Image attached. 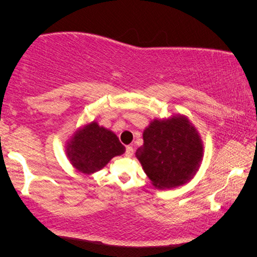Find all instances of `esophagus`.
Wrapping results in <instances>:
<instances>
[{
  "mask_svg": "<svg viewBox=\"0 0 257 257\" xmlns=\"http://www.w3.org/2000/svg\"><path fill=\"white\" fill-rule=\"evenodd\" d=\"M133 153H135V150H133L132 146H126V157H132Z\"/></svg>",
  "mask_w": 257,
  "mask_h": 257,
  "instance_id": "obj_1",
  "label": "esophagus"
}]
</instances>
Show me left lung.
<instances>
[{
    "instance_id": "1",
    "label": "left lung",
    "mask_w": 257,
    "mask_h": 257,
    "mask_svg": "<svg viewBox=\"0 0 257 257\" xmlns=\"http://www.w3.org/2000/svg\"><path fill=\"white\" fill-rule=\"evenodd\" d=\"M143 138L136 157L154 187H178L194 178L203 158V144L186 115L154 119Z\"/></svg>"
}]
</instances>
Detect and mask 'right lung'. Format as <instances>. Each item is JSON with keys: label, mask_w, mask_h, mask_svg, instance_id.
Segmentation results:
<instances>
[{"label": "right lung", "mask_w": 257, "mask_h": 257, "mask_svg": "<svg viewBox=\"0 0 257 257\" xmlns=\"http://www.w3.org/2000/svg\"><path fill=\"white\" fill-rule=\"evenodd\" d=\"M65 151L73 168L90 175L106 166L112 158L125 153V146L113 132L93 120L73 133Z\"/></svg>", "instance_id": "right-lung-1"}]
</instances>
